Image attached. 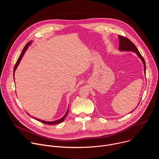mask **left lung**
<instances>
[{"mask_svg": "<svg viewBox=\"0 0 159 159\" xmlns=\"http://www.w3.org/2000/svg\"><path fill=\"white\" fill-rule=\"evenodd\" d=\"M119 37V39H120V45H119V49L120 51H127V52H134L137 54V55L139 56V57L142 60V61L144 65V71H145V74L146 73L145 72V69H146V65H145V61L144 58H143V57L142 56V55L140 54V53L139 52V51L138 50V49L136 47L135 45L127 38L123 36H120L118 35ZM133 112V111H132Z\"/></svg>", "mask_w": 159, "mask_h": 159, "instance_id": "8db88e82", "label": "left lung"}]
</instances>
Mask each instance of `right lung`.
<instances>
[{"label":"right lung","mask_w":159,"mask_h":159,"mask_svg":"<svg viewBox=\"0 0 159 159\" xmlns=\"http://www.w3.org/2000/svg\"><path fill=\"white\" fill-rule=\"evenodd\" d=\"M30 44H31V41H30V42H28V43L25 45V48H24L23 50H22V53H21L20 55V56H19V57L18 58V59H17V62H16V63L15 64V66H14V72H15L16 69H17V66H18L19 63H20V60H21V58H22V56L24 55V54H25V53L26 50H27L28 47H29V45H30ZM68 112H69V109L67 110L66 112L65 113V115H64V116H63L61 119L58 120H57V121H45L40 120L37 119V118H35V119H36V120H37L38 121H40V122H41V123H44V124H47V125H56V124L60 123H61V122H63V121H64L65 118L66 117V115H67V114H68Z\"/></svg>","instance_id":"add662e5"}]
</instances>
